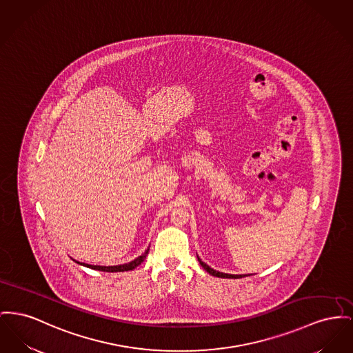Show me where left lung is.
<instances>
[{
	"label": "left lung",
	"mask_w": 353,
	"mask_h": 353,
	"mask_svg": "<svg viewBox=\"0 0 353 353\" xmlns=\"http://www.w3.org/2000/svg\"><path fill=\"white\" fill-rule=\"evenodd\" d=\"M199 263L201 264V267H203L204 270H207L209 274L216 276V277H224V279H240V277H244L243 274H228V273H221V272H217V270H212L210 267H208L205 263H203L200 259H199Z\"/></svg>",
	"instance_id": "obj_1"
}]
</instances>
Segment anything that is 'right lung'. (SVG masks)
<instances>
[{
  "instance_id": "1",
  "label": "right lung",
  "mask_w": 353,
  "mask_h": 353,
  "mask_svg": "<svg viewBox=\"0 0 353 353\" xmlns=\"http://www.w3.org/2000/svg\"><path fill=\"white\" fill-rule=\"evenodd\" d=\"M148 252H149V249H146L145 252L141 254V256H139L136 260H133V261H130V263H128V264H123V265H114V267H101V265H89V264H81V263H79V264H81V265H85V267H88V268H92V270H103V272H125V270H134L136 267H139L144 260H145L146 254H148Z\"/></svg>"
}]
</instances>
